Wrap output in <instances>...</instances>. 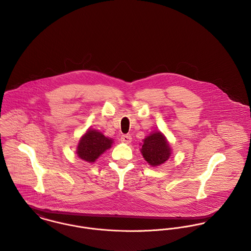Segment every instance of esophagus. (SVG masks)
I'll use <instances>...</instances> for the list:
<instances>
[{
	"instance_id": "1",
	"label": "esophagus",
	"mask_w": 251,
	"mask_h": 251,
	"mask_svg": "<svg viewBox=\"0 0 251 251\" xmlns=\"http://www.w3.org/2000/svg\"><path fill=\"white\" fill-rule=\"evenodd\" d=\"M121 141H122L123 143L128 144V143L131 142V136H130L129 134H124V135L121 136Z\"/></svg>"
}]
</instances>
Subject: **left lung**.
<instances>
[{
  "label": "left lung",
  "instance_id": "1",
  "mask_svg": "<svg viewBox=\"0 0 251 251\" xmlns=\"http://www.w3.org/2000/svg\"><path fill=\"white\" fill-rule=\"evenodd\" d=\"M141 153L150 166L158 167L169 159L171 149L165 135L161 131H156L143 140Z\"/></svg>",
  "mask_w": 251,
  "mask_h": 251
}]
</instances>
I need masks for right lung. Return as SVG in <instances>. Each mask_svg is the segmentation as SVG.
I'll use <instances>...</instances> for the list:
<instances>
[{"label":"right lung","instance_id":"1","mask_svg":"<svg viewBox=\"0 0 251 251\" xmlns=\"http://www.w3.org/2000/svg\"><path fill=\"white\" fill-rule=\"evenodd\" d=\"M113 140L95 129H88L79 141L77 154L80 159L93 163L106 150L111 148Z\"/></svg>","mask_w":251,"mask_h":251}]
</instances>
